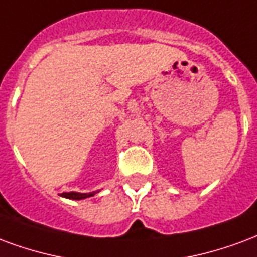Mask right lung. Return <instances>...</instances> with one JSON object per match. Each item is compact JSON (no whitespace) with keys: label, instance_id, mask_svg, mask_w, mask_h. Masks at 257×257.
Returning a JSON list of instances; mask_svg holds the SVG:
<instances>
[{"label":"right lung","instance_id":"obj_1","mask_svg":"<svg viewBox=\"0 0 257 257\" xmlns=\"http://www.w3.org/2000/svg\"><path fill=\"white\" fill-rule=\"evenodd\" d=\"M95 192L91 193H76V192H69V193H63L61 196L65 198H69V200H83V198L91 197L94 196Z\"/></svg>","mask_w":257,"mask_h":257}]
</instances>
